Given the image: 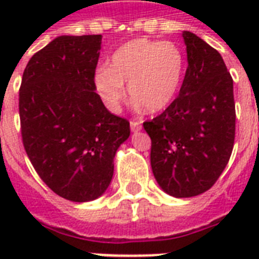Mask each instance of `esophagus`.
Returning a JSON list of instances; mask_svg holds the SVG:
<instances>
[{
	"mask_svg": "<svg viewBox=\"0 0 259 259\" xmlns=\"http://www.w3.org/2000/svg\"><path fill=\"white\" fill-rule=\"evenodd\" d=\"M130 127H132V132H140L142 129V125L140 121H132L130 122Z\"/></svg>",
	"mask_w": 259,
	"mask_h": 259,
	"instance_id": "obj_1",
	"label": "esophagus"
}]
</instances>
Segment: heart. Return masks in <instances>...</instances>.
<instances>
[{
  "label": "heart",
  "mask_w": 259,
  "mask_h": 259,
  "mask_svg": "<svg viewBox=\"0 0 259 259\" xmlns=\"http://www.w3.org/2000/svg\"><path fill=\"white\" fill-rule=\"evenodd\" d=\"M184 64V54L175 42L136 38L114 52L110 67H98L94 84L113 113H118L125 101V83L134 101L146 111L157 113L175 101L183 82Z\"/></svg>",
  "instance_id": "1"
}]
</instances>
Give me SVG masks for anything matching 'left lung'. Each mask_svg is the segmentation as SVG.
Masks as SVG:
<instances>
[{"label": "left lung", "instance_id": "8db88e82", "mask_svg": "<svg viewBox=\"0 0 259 259\" xmlns=\"http://www.w3.org/2000/svg\"><path fill=\"white\" fill-rule=\"evenodd\" d=\"M188 67L179 97L144 129L150 165L164 192L192 197L208 191L227 165L235 138L233 78L221 54L183 32Z\"/></svg>", "mask_w": 259, "mask_h": 259}]
</instances>
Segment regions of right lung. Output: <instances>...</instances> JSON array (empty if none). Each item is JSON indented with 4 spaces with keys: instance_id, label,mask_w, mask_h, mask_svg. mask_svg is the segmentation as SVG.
Masks as SVG:
<instances>
[{
    "instance_id": "add662e5",
    "label": "right lung",
    "mask_w": 259,
    "mask_h": 259,
    "mask_svg": "<svg viewBox=\"0 0 259 259\" xmlns=\"http://www.w3.org/2000/svg\"><path fill=\"white\" fill-rule=\"evenodd\" d=\"M102 34L59 36L34 54L20 87L22 144L41 180L56 195L83 203L111 183L114 157L129 122L95 93Z\"/></svg>"
}]
</instances>
